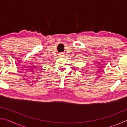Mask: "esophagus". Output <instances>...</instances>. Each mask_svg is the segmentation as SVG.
Masks as SVG:
<instances>
[{
	"label": "esophagus",
	"mask_w": 127,
	"mask_h": 127,
	"mask_svg": "<svg viewBox=\"0 0 127 127\" xmlns=\"http://www.w3.org/2000/svg\"><path fill=\"white\" fill-rule=\"evenodd\" d=\"M59 55L60 57H64V53H59Z\"/></svg>",
	"instance_id": "1"
}]
</instances>
